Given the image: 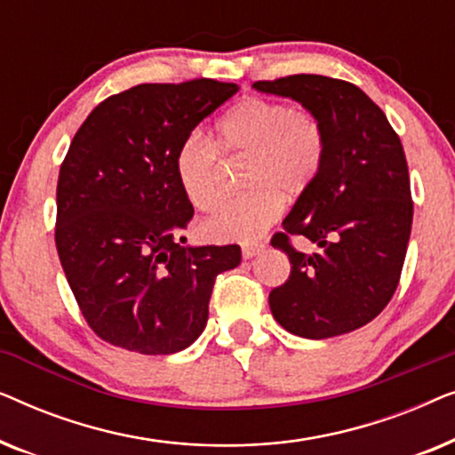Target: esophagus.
<instances>
[{
    "mask_svg": "<svg viewBox=\"0 0 455 455\" xmlns=\"http://www.w3.org/2000/svg\"><path fill=\"white\" fill-rule=\"evenodd\" d=\"M265 251L263 242H252V244H242V257L244 259H252L257 257L259 252Z\"/></svg>",
    "mask_w": 455,
    "mask_h": 455,
    "instance_id": "obj_1",
    "label": "esophagus"
}]
</instances>
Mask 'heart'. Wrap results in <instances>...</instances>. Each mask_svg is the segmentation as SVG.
I'll return each mask as SVG.
<instances>
[{
	"mask_svg": "<svg viewBox=\"0 0 455 455\" xmlns=\"http://www.w3.org/2000/svg\"><path fill=\"white\" fill-rule=\"evenodd\" d=\"M325 130L313 111L277 99L248 97L217 122V147L201 132L186 136L176 153V176L198 211H213L223 196L220 148L248 157L242 184L251 188L215 211L204 234L215 242H251L316 182L325 161Z\"/></svg>",
	"mask_w": 455,
	"mask_h": 455,
	"instance_id": "heart-1",
	"label": "heart"
}]
</instances>
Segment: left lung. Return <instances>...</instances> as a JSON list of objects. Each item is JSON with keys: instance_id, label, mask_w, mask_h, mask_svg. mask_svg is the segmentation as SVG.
I'll list each match as a JSON object with an SVG mask.
<instances>
[{"instance_id": "obj_1", "label": "left lung", "mask_w": 455, "mask_h": 455, "mask_svg": "<svg viewBox=\"0 0 455 455\" xmlns=\"http://www.w3.org/2000/svg\"><path fill=\"white\" fill-rule=\"evenodd\" d=\"M252 86L302 103L327 140L319 178L271 238L291 265L285 283L271 290V313L300 338L350 333L375 319L400 283L414 211L400 136L381 108L346 80L294 74ZM291 235L322 251H296Z\"/></svg>"}]
</instances>
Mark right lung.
<instances>
[{
  "label": "right lung",
  "instance_id": "right-lung-1",
  "mask_svg": "<svg viewBox=\"0 0 455 455\" xmlns=\"http://www.w3.org/2000/svg\"><path fill=\"white\" fill-rule=\"evenodd\" d=\"M238 84H136L91 111L58 180L55 246L84 321L124 350L173 354L203 333L215 277L238 244L184 246L195 215L176 153Z\"/></svg>",
  "mask_w": 455,
  "mask_h": 455
}]
</instances>
